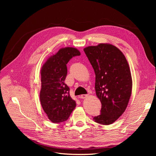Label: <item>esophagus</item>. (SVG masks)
Here are the masks:
<instances>
[{"instance_id": "obj_1", "label": "esophagus", "mask_w": 156, "mask_h": 156, "mask_svg": "<svg viewBox=\"0 0 156 156\" xmlns=\"http://www.w3.org/2000/svg\"><path fill=\"white\" fill-rule=\"evenodd\" d=\"M88 96L87 95V94H83V95H81V96H80V98H82V99H85L88 97Z\"/></svg>"}]
</instances>
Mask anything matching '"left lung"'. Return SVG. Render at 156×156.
Instances as JSON below:
<instances>
[{"label":"left lung","instance_id":"1","mask_svg":"<svg viewBox=\"0 0 156 156\" xmlns=\"http://www.w3.org/2000/svg\"><path fill=\"white\" fill-rule=\"evenodd\" d=\"M84 51L96 75L95 90L101 103V113L94 120L109 125L123 114L132 90L129 64L122 52L115 45L100 44Z\"/></svg>","mask_w":156,"mask_h":156}]
</instances>
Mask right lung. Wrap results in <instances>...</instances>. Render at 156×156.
I'll return each instance as SVG.
<instances>
[{"instance_id": "1", "label": "right lung", "mask_w": 156, "mask_h": 156, "mask_svg": "<svg viewBox=\"0 0 156 156\" xmlns=\"http://www.w3.org/2000/svg\"><path fill=\"white\" fill-rule=\"evenodd\" d=\"M80 55L76 48H62L51 56L41 68L40 102L48 119L53 123L67 120L76 107L64 81L68 73L66 64L73 56Z\"/></svg>"}]
</instances>
